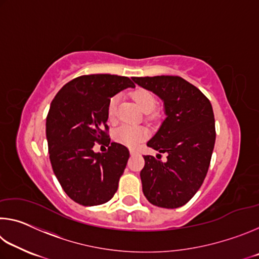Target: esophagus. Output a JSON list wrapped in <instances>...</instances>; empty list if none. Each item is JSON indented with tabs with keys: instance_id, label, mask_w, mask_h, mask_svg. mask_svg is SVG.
I'll return each mask as SVG.
<instances>
[{
	"instance_id": "1",
	"label": "esophagus",
	"mask_w": 259,
	"mask_h": 259,
	"mask_svg": "<svg viewBox=\"0 0 259 259\" xmlns=\"http://www.w3.org/2000/svg\"><path fill=\"white\" fill-rule=\"evenodd\" d=\"M137 153H138V151H137V150H135V148H130V154H131V155L137 154Z\"/></svg>"
}]
</instances>
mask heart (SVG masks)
Wrapping results in <instances>:
<instances>
[{
    "label": "heart",
    "mask_w": 259,
    "mask_h": 259,
    "mask_svg": "<svg viewBox=\"0 0 259 259\" xmlns=\"http://www.w3.org/2000/svg\"><path fill=\"white\" fill-rule=\"evenodd\" d=\"M133 99L137 106L140 108V111L148 113L151 112L153 108L155 107L156 100L150 91L147 90H138L133 94ZM116 105H117V98L113 97L111 98L108 103L107 113L109 120L113 121L115 119L116 114ZM147 131L146 129L142 128V126H135V125H121L114 131V139L117 143L122 144V145L135 147L137 146L139 143H142L144 139L146 138Z\"/></svg>",
    "instance_id": "heart-1"
}]
</instances>
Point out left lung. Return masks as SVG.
Returning <instances> with one entry per match:
<instances>
[{
	"label": "left lung",
	"mask_w": 259,
	"mask_h": 259,
	"mask_svg": "<svg viewBox=\"0 0 259 259\" xmlns=\"http://www.w3.org/2000/svg\"><path fill=\"white\" fill-rule=\"evenodd\" d=\"M163 102L165 119L147 146L166 161L144 155L143 192L152 204L174 209L186 204L207 176L216 130L212 106L198 88L179 76L133 77Z\"/></svg>",
	"instance_id": "8db88e82"
}]
</instances>
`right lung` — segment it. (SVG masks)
I'll use <instances>...</instances> for the list:
<instances>
[{
	"label": "right lung",
	"instance_id": "1",
	"mask_svg": "<svg viewBox=\"0 0 259 259\" xmlns=\"http://www.w3.org/2000/svg\"><path fill=\"white\" fill-rule=\"evenodd\" d=\"M134 87L126 76L82 75L66 83L51 102L46 123L50 162L63 190L76 203H106L117 191L129 151L108 138L107 107L113 96ZM95 141L108 150L94 152Z\"/></svg>",
	"mask_w": 259,
	"mask_h": 259
}]
</instances>
